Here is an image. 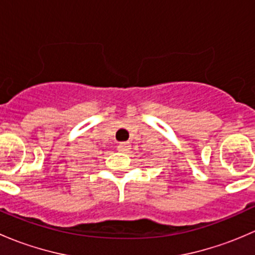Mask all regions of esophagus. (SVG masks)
I'll list each match as a JSON object with an SVG mask.
<instances>
[{
  "instance_id": "obj_1",
  "label": "esophagus",
  "mask_w": 255,
  "mask_h": 255,
  "mask_svg": "<svg viewBox=\"0 0 255 255\" xmlns=\"http://www.w3.org/2000/svg\"><path fill=\"white\" fill-rule=\"evenodd\" d=\"M129 149H130L129 142H122L120 144V145H118V150L122 151V153H127Z\"/></svg>"
}]
</instances>
